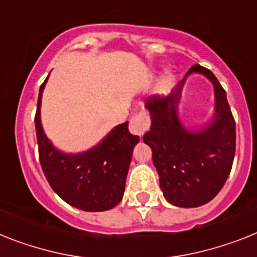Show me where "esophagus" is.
Wrapping results in <instances>:
<instances>
[{
    "label": "esophagus",
    "mask_w": 257,
    "mask_h": 257,
    "mask_svg": "<svg viewBox=\"0 0 257 257\" xmlns=\"http://www.w3.org/2000/svg\"><path fill=\"white\" fill-rule=\"evenodd\" d=\"M150 126V118L146 112H139L135 113L129 121V131L135 136H140L142 137L144 133L146 132Z\"/></svg>",
    "instance_id": "esophagus-1"
}]
</instances>
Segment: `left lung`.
I'll return each mask as SVG.
<instances>
[{
  "label": "left lung",
  "mask_w": 257,
  "mask_h": 257,
  "mask_svg": "<svg viewBox=\"0 0 257 257\" xmlns=\"http://www.w3.org/2000/svg\"><path fill=\"white\" fill-rule=\"evenodd\" d=\"M192 72L205 75L215 86V116L197 131L185 130L177 116L182 86ZM145 107L152 126L144 142L152 149L166 200L180 208H197L213 200L230 175L236 139L234 117L218 79L209 69L193 65L169 96H149Z\"/></svg>",
  "instance_id": "obj_1"
}]
</instances>
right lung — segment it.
Segmentation results:
<instances>
[{
	"instance_id": "obj_1",
	"label": "right lung",
	"mask_w": 257,
	"mask_h": 257,
	"mask_svg": "<svg viewBox=\"0 0 257 257\" xmlns=\"http://www.w3.org/2000/svg\"><path fill=\"white\" fill-rule=\"evenodd\" d=\"M48 79V78H47ZM45 79L40 86L35 115L39 159L52 189L69 205L85 212H103L121 201L133 148L139 136L128 131V121L112 129L87 152L66 154L52 145L40 120Z\"/></svg>"
}]
</instances>
